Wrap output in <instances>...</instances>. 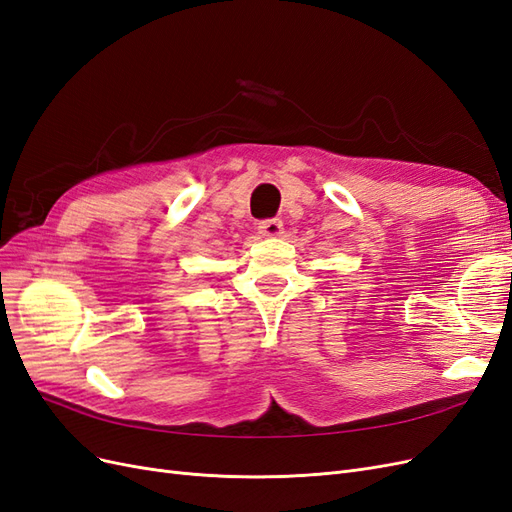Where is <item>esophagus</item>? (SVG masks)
Segmentation results:
<instances>
[{
    "label": "esophagus",
    "instance_id": "obj_1",
    "mask_svg": "<svg viewBox=\"0 0 512 512\" xmlns=\"http://www.w3.org/2000/svg\"><path fill=\"white\" fill-rule=\"evenodd\" d=\"M258 231L264 237H279L281 231H284V224H281L279 218H269V220L258 222Z\"/></svg>",
    "mask_w": 512,
    "mask_h": 512
}]
</instances>
